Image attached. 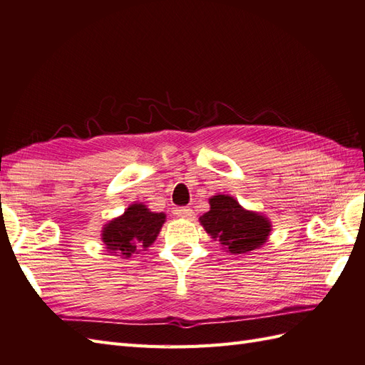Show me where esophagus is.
<instances>
[{"label":"esophagus","instance_id":"esophagus-1","mask_svg":"<svg viewBox=\"0 0 365 365\" xmlns=\"http://www.w3.org/2000/svg\"><path fill=\"white\" fill-rule=\"evenodd\" d=\"M175 214H177V216H179V217L186 219V220L194 219V211H192L191 208H188V207H183V208L175 210Z\"/></svg>","mask_w":365,"mask_h":365}]
</instances>
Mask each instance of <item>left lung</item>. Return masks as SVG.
<instances>
[{"mask_svg":"<svg viewBox=\"0 0 365 365\" xmlns=\"http://www.w3.org/2000/svg\"><path fill=\"white\" fill-rule=\"evenodd\" d=\"M200 223L231 255H245L262 247L272 231V222L264 214L245 210L227 194L212 195L210 211L200 217Z\"/></svg>","mask_w":365,"mask_h":365,"instance_id":"1","label":"left lung"}]
</instances>
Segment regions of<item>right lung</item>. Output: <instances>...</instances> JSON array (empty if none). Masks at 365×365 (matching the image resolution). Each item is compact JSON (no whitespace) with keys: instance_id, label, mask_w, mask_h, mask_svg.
I'll return each instance as SVG.
<instances>
[{"instance_id":"obj_1","label":"right lung","mask_w":365,"mask_h":365,"mask_svg":"<svg viewBox=\"0 0 365 365\" xmlns=\"http://www.w3.org/2000/svg\"><path fill=\"white\" fill-rule=\"evenodd\" d=\"M165 219V212H153L143 203H133L120 217L109 220L103 227L101 240L109 253L130 257L140 248L154 244Z\"/></svg>"}]
</instances>
